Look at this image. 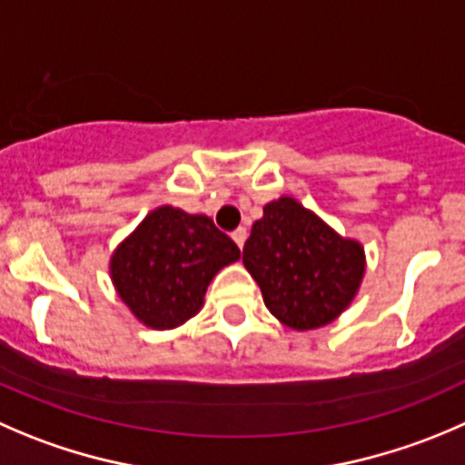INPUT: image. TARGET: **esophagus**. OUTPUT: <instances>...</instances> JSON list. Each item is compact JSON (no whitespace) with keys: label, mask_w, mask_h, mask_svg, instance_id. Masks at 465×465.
Segmentation results:
<instances>
[{"label":"esophagus","mask_w":465,"mask_h":465,"mask_svg":"<svg viewBox=\"0 0 465 465\" xmlns=\"http://www.w3.org/2000/svg\"><path fill=\"white\" fill-rule=\"evenodd\" d=\"M232 238H233V242H236L238 247H242V245H245V241H247V232L242 227H238L236 232L232 233Z\"/></svg>","instance_id":"esophagus-1"}]
</instances>
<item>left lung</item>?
<instances>
[{
  "label": "left lung",
  "mask_w": 465,
  "mask_h": 465,
  "mask_svg": "<svg viewBox=\"0 0 465 465\" xmlns=\"http://www.w3.org/2000/svg\"><path fill=\"white\" fill-rule=\"evenodd\" d=\"M270 313L286 327H322L347 309L366 272L357 241L342 238L292 197L263 209L242 247Z\"/></svg>",
  "instance_id": "obj_1"
}]
</instances>
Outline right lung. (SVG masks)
Here are the masks:
<instances>
[{"instance_id":"right-lung-1","label":"right lung","mask_w":465,"mask_h":465,"mask_svg":"<svg viewBox=\"0 0 465 465\" xmlns=\"http://www.w3.org/2000/svg\"><path fill=\"white\" fill-rule=\"evenodd\" d=\"M238 259V245L213 220L161 206L115 250L111 279L143 324L173 329L202 309L211 279Z\"/></svg>"}]
</instances>
